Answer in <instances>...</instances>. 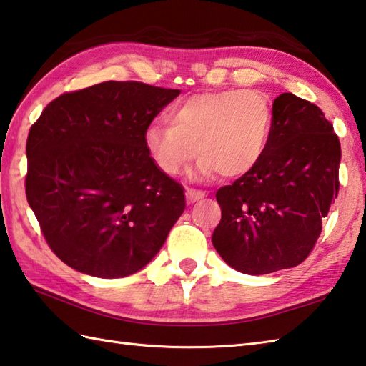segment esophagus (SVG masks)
<instances>
[{"instance_id": "1", "label": "esophagus", "mask_w": 366, "mask_h": 366, "mask_svg": "<svg viewBox=\"0 0 366 366\" xmlns=\"http://www.w3.org/2000/svg\"><path fill=\"white\" fill-rule=\"evenodd\" d=\"M204 197H205V192L204 191L186 188V199H188L189 202H196V200H200V199H204Z\"/></svg>"}]
</instances>
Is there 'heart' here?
<instances>
[{
  "mask_svg": "<svg viewBox=\"0 0 366 366\" xmlns=\"http://www.w3.org/2000/svg\"><path fill=\"white\" fill-rule=\"evenodd\" d=\"M169 122L144 132L145 150L162 174L175 175L202 154L192 178L246 175L262 158L272 129V107L262 93L222 89L178 102Z\"/></svg>",
  "mask_w": 366,
  "mask_h": 366,
  "instance_id": "obj_1",
  "label": "heart"
}]
</instances>
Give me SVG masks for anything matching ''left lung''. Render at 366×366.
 <instances>
[{
  "mask_svg": "<svg viewBox=\"0 0 366 366\" xmlns=\"http://www.w3.org/2000/svg\"><path fill=\"white\" fill-rule=\"evenodd\" d=\"M340 161V140L322 110L280 94L257 166L216 192L221 221L212 243L222 260L246 274L302 264L338 196Z\"/></svg>",
  "mask_w": 366,
  "mask_h": 366,
  "instance_id": "1",
  "label": "left lung"
}]
</instances>
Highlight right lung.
Segmentation results:
<instances>
[{
  "instance_id": "1",
  "label": "right lung",
  "mask_w": 366,
  "mask_h": 366,
  "mask_svg": "<svg viewBox=\"0 0 366 366\" xmlns=\"http://www.w3.org/2000/svg\"><path fill=\"white\" fill-rule=\"evenodd\" d=\"M180 94L102 81L44 109L26 140V199L51 251L74 270L123 278L158 254L184 191L148 156L144 132Z\"/></svg>"
}]
</instances>
